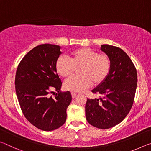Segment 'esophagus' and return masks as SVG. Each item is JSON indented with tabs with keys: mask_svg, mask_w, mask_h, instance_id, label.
<instances>
[{
	"mask_svg": "<svg viewBox=\"0 0 151 151\" xmlns=\"http://www.w3.org/2000/svg\"><path fill=\"white\" fill-rule=\"evenodd\" d=\"M71 95H72V97H73V99H74V98H75L76 97V93H71Z\"/></svg>",
	"mask_w": 151,
	"mask_h": 151,
	"instance_id": "esophagus-1",
	"label": "esophagus"
}]
</instances>
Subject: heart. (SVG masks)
Segmentation results:
<instances>
[{
    "mask_svg": "<svg viewBox=\"0 0 151 151\" xmlns=\"http://www.w3.org/2000/svg\"><path fill=\"white\" fill-rule=\"evenodd\" d=\"M78 67H80V75L72 76L65 82L64 86L66 90L83 92L90 87L93 83L94 85H101L111 71V58L106 54H98L89 48H81L70 53L69 59L61 56L56 62L57 73L64 78L69 77Z\"/></svg>",
    "mask_w": 151,
    "mask_h": 151,
    "instance_id": "1",
    "label": "heart"
}]
</instances>
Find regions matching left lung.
I'll return each instance as SVG.
<instances>
[{"label": "left lung", "instance_id": "8db88e82", "mask_svg": "<svg viewBox=\"0 0 151 151\" xmlns=\"http://www.w3.org/2000/svg\"><path fill=\"white\" fill-rule=\"evenodd\" d=\"M101 50L111 58V71L103 83L92 90L101 96L87 99L85 113L89 124L101 129H108L123 121L131 109L137 73L131 59L121 48L103 45Z\"/></svg>", "mask_w": 151, "mask_h": 151}]
</instances>
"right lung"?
Instances as JSON below:
<instances>
[{"label": "right lung", "mask_w": 151, "mask_h": 151, "mask_svg": "<svg viewBox=\"0 0 151 151\" xmlns=\"http://www.w3.org/2000/svg\"><path fill=\"white\" fill-rule=\"evenodd\" d=\"M60 54L58 45L37 46L20 61L15 76L16 93L22 113L42 131H54L65 124L66 109L72 100L69 91H60L62 82L56 69Z\"/></svg>", "instance_id": "1"}]
</instances>
